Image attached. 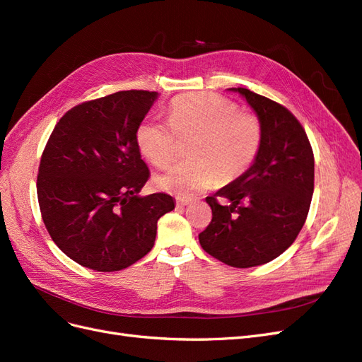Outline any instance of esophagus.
Masks as SVG:
<instances>
[{"label":"esophagus","instance_id":"34e87169","mask_svg":"<svg viewBox=\"0 0 362 362\" xmlns=\"http://www.w3.org/2000/svg\"><path fill=\"white\" fill-rule=\"evenodd\" d=\"M190 202H192L190 198H182V196H178V198H177V204L180 206H185V205H189Z\"/></svg>","mask_w":362,"mask_h":362}]
</instances>
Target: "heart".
<instances>
[{
    "label": "heart",
    "instance_id": "heart-1",
    "mask_svg": "<svg viewBox=\"0 0 362 362\" xmlns=\"http://www.w3.org/2000/svg\"><path fill=\"white\" fill-rule=\"evenodd\" d=\"M264 129L257 115L240 112L238 105L211 93H185L169 105V124L146 119L137 127L141 154L158 169H166L178 154L180 140L190 141L189 161L157 177L160 189L182 198L229 184L249 170L257 160Z\"/></svg>",
    "mask_w": 362,
    "mask_h": 362
}]
</instances>
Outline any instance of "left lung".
Returning a JSON list of instances; mask_svg holds the SVG:
<instances>
[{
    "mask_svg": "<svg viewBox=\"0 0 362 362\" xmlns=\"http://www.w3.org/2000/svg\"><path fill=\"white\" fill-rule=\"evenodd\" d=\"M229 90L254 108L264 137L243 177L205 199L213 218L199 243L225 264L247 269L279 257L300 233L314 192V154L288 108L243 87Z\"/></svg>",
    "mask_w": 362,
    "mask_h": 362,
    "instance_id": "obj_1",
    "label": "left lung"
}]
</instances>
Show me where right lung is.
Instances as JSON below:
<instances>
[{"instance_id":"obj_1","label":"right lung","mask_w":362,"mask_h":362,"mask_svg":"<svg viewBox=\"0 0 362 362\" xmlns=\"http://www.w3.org/2000/svg\"><path fill=\"white\" fill-rule=\"evenodd\" d=\"M157 92L122 90L63 115L43 149L37 199L52 242L78 264L116 272L154 246L166 193L139 196L149 178L136 131Z\"/></svg>"}]
</instances>
